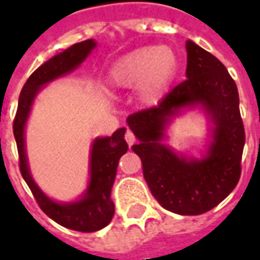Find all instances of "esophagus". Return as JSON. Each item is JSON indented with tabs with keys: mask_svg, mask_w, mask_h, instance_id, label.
Returning <instances> with one entry per match:
<instances>
[{
	"mask_svg": "<svg viewBox=\"0 0 260 260\" xmlns=\"http://www.w3.org/2000/svg\"><path fill=\"white\" fill-rule=\"evenodd\" d=\"M125 141H126V143H128L129 146H132V145H134V143L136 142L135 135H134V134H132L131 131H128V132L125 134Z\"/></svg>",
	"mask_w": 260,
	"mask_h": 260,
	"instance_id": "obj_1",
	"label": "esophagus"
}]
</instances>
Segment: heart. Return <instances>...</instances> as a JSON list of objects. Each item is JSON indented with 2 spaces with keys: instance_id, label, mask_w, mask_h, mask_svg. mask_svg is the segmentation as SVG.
Returning a JSON list of instances; mask_svg holds the SVG:
<instances>
[{
  "instance_id": "1",
  "label": "heart",
  "mask_w": 260,
  "mask_h": 260,
  "mask_svg": "<svg viewBox=\"0 0 260 260\" xmlns=\"http://www.w3.org/2000/svg\"><path fill=\"white\" fill-rule=\"evenodd\" d=\"M178 71V58L166 46H146L125 54L113 64L108 83L114 89L139 87L145 106L157 104L169 91Z\"/></svg>"
}]
</instances>
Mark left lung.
I'll list each match as a JSON object with an SVG mask.
<instances>
[{"label":"left lung","mask_w":260,"mask_h":260,"mask_svg":"<svg viewBox=\"0 0 260 260\" xmlns=\"http://www.w3.org/2000/svg\"><path fill=\"white\" fill-rule=\"evenodd\" d=\"M186 78L158 106L131 114L126 124L138 145L143 177L152 195L170 212H209L234 189L241 175L245 131L237 85L214 55L186 42ZM201 108L211 122V141L201 158L175 153L164 142L167 128L186 109Z\"/></svg>","instance_id":"1"}]
</instances>
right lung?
Returning a JSON list of instances; mask_svg holds the SVG:
<instances>
[{"label":"right lung","mask_w":260,"mask_h":260,"mask_svg":"<svg viewBox=\"0 0 260 260\" xmlns=\"http://www.w3.org/2000/svg\"><path fill=\"white\" fill-rule=\"evenodd\" d=\"M96 46L97 43L93 39L76 43L39 67L22 87L14 121L20 174L36 198L40 209L55 223L82 233L99 231L113 220L114 202L111 201V188L117 175L119 158L128 150V143L124 139L126 128H119L111 136L96 138L93 141L89 163V184L86 191L75 202L54 201L48 198L33 180L26 154L25 128L35 99L43 87L59 76L75 71L89 57Z\"/></svg>","instance_id":"add662e5"}]
</instances>
